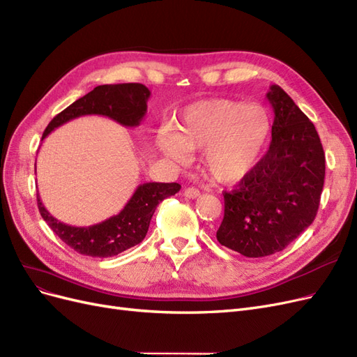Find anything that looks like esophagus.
Here are the masks:
<instances>
[{
  "label": "esophagus",
  "instance_id": "34e87169",
  "mask_svg": "<svg viewBox=\"0 0 357 357\" xmlns=\"http://www.w3.org/2000/svg\"><path fill=\"white\" fill-rule=\"evenodd\" d=\"M184 196H186V198H189V199H196V198H199V196H201V192L196 188H186V189H184Z\"/></svg>",
  "mask_w": 357,
  "mask_h": 357
}]
</instances>
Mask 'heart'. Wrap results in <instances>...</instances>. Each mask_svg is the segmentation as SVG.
Here are the masks:
<instances>
[{"label":"heart","instance_id":"1","mask_svg":"<svg viewBox=\"0 0 357 357\" xmlns=\"http://www.w3.org/2000/svg\"><path fill=\"white\" fill-rule=\"evenodd\" d=\"M272 134L267 110L229 99H208L183 110L176 131L159 134V146L184 162L189 152L204 151L205 173L221 183L243 178L261 161Z\"/></svg>","mask_w":357,"mask_h":357}]
</instances>
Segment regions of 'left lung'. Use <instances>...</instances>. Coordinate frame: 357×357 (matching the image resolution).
Here are the masks:
<instances>
[{
    "label": "left lung",
    "instance_id": "left-lung-1",
    "mask_svg": "<svg viewBox=\"0 0 357 357\" xmlns=\"http://www.w3.org/2000/svg\"><path fill=\"white\" fill-rule=\"evenodd\" d=\"M267 99L273 107L272 142L261 161L231 192L217 241L245 257L279 252L309 227L325 180V153L313 122L279 85Z\"/></svg>",
    "mask_w": 357,
    "mask_h": 357
}]
</instances>
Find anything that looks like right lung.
<instances>
[{"mask_svg": "<svg viewBox=\"0 0 357 357\" xmlns=\"http://www.w3.org/2000/svg\"><path fill=\"white\" fill-rule=\"evenodd\" d=\"M149 96V89L137 82L99 85L56 115L47 126L43 139L65 122L84 115H103L124 127H137L146 115ZM180 188L178 183L140 184L119 214L89 227L61 223L45 210L40 195H36V201L45 223L68 247L84 255L105 258L118 255L140 243L159 202L176 195Z\"/></svg>", "mask_w": 357, "mask_h": 357, "instance_id": "obj_1", "label": "right lung"}]
</instances>
